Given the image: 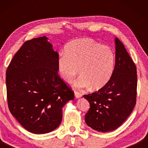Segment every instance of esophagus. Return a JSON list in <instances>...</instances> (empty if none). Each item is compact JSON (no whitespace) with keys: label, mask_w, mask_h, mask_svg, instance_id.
I'll list each match as a JSON object with an SVG mask.
<instances>
[{"label":"esophagus","mask_w":148,"mask_h":148,"mask_svg":"<svg viewBox=\"0 0 148 148\" xmlns=\"http://www.w3.org/2000/svg\"><path fill=\"white\" fill-rule=\"evenodd\" d=\"M75 96L77 98H79L82 96V94L79 92H77V91H75Z\"/></svg>","instance_id":"obj_1"}]
</instances>
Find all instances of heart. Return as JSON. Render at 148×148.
<instances>
[{
  "instance_id": "b5f03b06",
  "label": "heart",
  "mask_w": 148,
  "mask_h": 148,
  "mask_svg": "<svg viewBox=\"0 0 148 148\" xmlns=\"http://www.w3.org/2000/svg\"><path fill=\"white\" fill-rule=\"evenodd\" d=\"M115 56L110 47L88 38L71 42L64 48V54L57 60V70L60 78L70 84L78 73L75 81L77 88L92 86L93 89L104 87L113 74Z\"/></svg>"
}]
</instances>
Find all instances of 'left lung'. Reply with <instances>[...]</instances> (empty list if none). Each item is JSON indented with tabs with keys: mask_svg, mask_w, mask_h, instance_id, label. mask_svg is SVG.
<instances>
[{
	"mask_svg": "<svg viewBox=\"0 0 148 148\" xmlns=\"http://www.w3.org/2000/svg\"><path fill=\"white\" fill-rule=\"evenodd\" d=\"M115 44V66L110 81L97 92L84 95L90 105L85 121L99 132L112 131L120 127L136 104V66L117 38Z\"/></svg>",
	"mask_w": 148,
	"mask_h": 148,
	"instance_id": "1",
	"label": "left lung"
}]
</instances>
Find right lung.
Here are the masks:
<instances>
[{"label": "right lung", "instance_id": "obj_1", "mask_svg": "<svg viewBox=\"0 0 148 148\" xmlns=\"http://www.w3.org/2000/svg\"><path fill=\"white\" fill-rule=\"evenodd\" d=\"M46 36L25 42L6 71L9 110L29 132L47 133L59 126L62 107L74 99L58 74V54Z\"/></svg>", "mask_w": 148, "mask_h": 148}]
</instances>
